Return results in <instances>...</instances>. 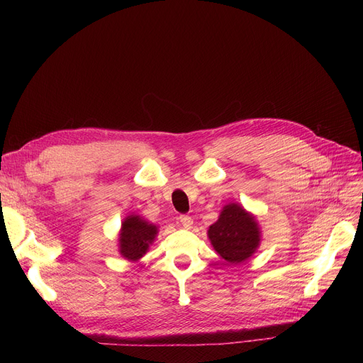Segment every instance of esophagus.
<instances>
[{
    "label": "esophagus",
    "instance_id": "1",
    "mask_svg": "<svg viewBox=\"0 0 363 363\" xmlns=\"http://www.w3.org/2000/svg\"><path fill=\"white\" fill-rule=\"evenodd\" d=\"M179 222L185 228V230H189V228L193 226V218L188 216V215H181L179 216Z\"/></svg>",
    "mask_w": 363,
    "mask_h": 363
}]
</instances>
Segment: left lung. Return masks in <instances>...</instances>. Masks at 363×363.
I'll return each mask as SVG.
<instances>
[{"label": "left lung", "instance_id": "left-lung-1", "mask_svg": "<svg viewBox=\"0 0 363 363\" xmlns=\"http://www.w3.org/2000/svg\"><path fill=\"white\" fill-rule=\"evenodd\" d=\"M207 237L216 253L231 264L252 257L260 244V228L256 218L238 203L226 204L219 219L208 226Z\"/></svg>", "mask_w": 363, "mask_h": 363}]
</instances>
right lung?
<instances>
[{
  "label": "right lung",
  "mask_w": 363,
  "mask_h": 363,
  "mask_svg": "<svg viewBox=\"0 0 363 363\" xmlns=\"http://www.w3.org/2000/svg\"><path fill=\"white\" fill-rule=\"evenodd\" d=\"M157 233V226L147 222L141 216H126L119 234V253L129 262H137L147 253Z\"/></svg>",
  "instance_id": "add662e5"
}]
</instances>
